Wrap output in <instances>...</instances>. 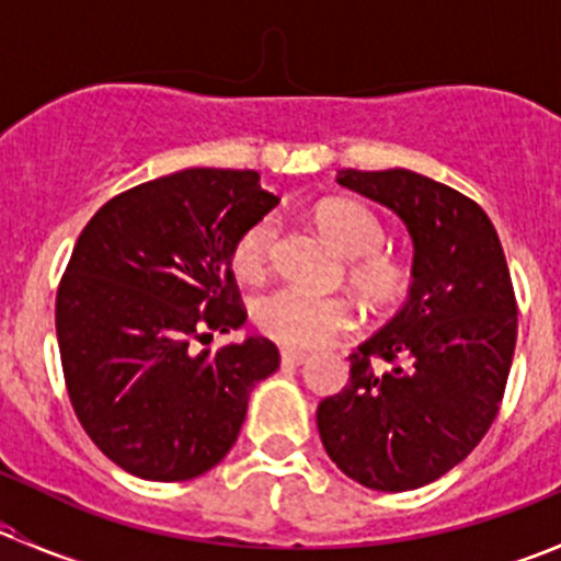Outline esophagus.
<instances>
[{
	"mask_svg": "<svg viewBox=\"0 0 561 561\" xmlns=\"http://www.w3.org/2000/svg\"><path fill=\"white\" fill-rule=\"evenodd\" d=\"M309 360L307 353H296V350H282V364L285 366H304Z\"/></svg>",
	"mask_w": 561,
	"mask_h": 561,
	"instance_id": "34e87169",
	"label": "esophagus"
}]
</instances>
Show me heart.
I'll return each instance as SVG.
<instances>
[{
    "label": "heart",
    "mask_w": 561,
    "mask_h": 561,
    "mask_svg": "<svg viewBox=\"0 0 561 561\" xmlns=\"http://www.w3.org/2000/svg\"><path fill=\"white\" fill-rule=\"evenodd\" d=\"M317 228L342 254L353 257L347 279L371 307H399L415 285V268L407 257L382 252L388 230L369 206L336 197L317 208ZM276 241L271 217L252 222L230 249V265L244 279H254L268 268ZM254 325L260 333L290 350H314L336 339L353 325L355 314L344 298H317L279 287L254 301Z\"/></svg>",
    "instance_id": "heart-1"
}]
</instances>
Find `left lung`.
<instances>
[{"label": "left lung", "mask_w": 561, "mask_h": 561, "mask_svg": "<svg viewBox=\"0 0 561 561\" xmlns=\"http://www.w3.org/2000/svg\"><path fill=\"white\" fill-rule=\"evenodd\" d=\"M339 184L404 219L415 285L399 314L350 355V382L317 407L331 461L375 491H412L463 461L500 415L518 307L500 236L461 192L401 171ZM391 366L380 373L374 364Z\"/></svg>", "instance_id": "8db88e82"}]
</instances>
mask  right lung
I'll return each instance as SVG.
<instances>
[{
  "label": "right lung",
  "mask_w": 561,
  "mask_h": 561,
  "mask_svg": "<svg viewBox=\"0 0 561 561\" xmlns=\"http://www.w3.org/2000/svg\"><path fill=\"white\" fill-rule=\"evenodd\" d=\"M279 197L254 171L190 168L111 197L56 290V339L83 432L124 472L192 480L239 439L252 388L279 369L271 339L195 342L244 325L230 249Z\"/></svg>",
  "instance_id": "obj_1"
}]
</instances>
